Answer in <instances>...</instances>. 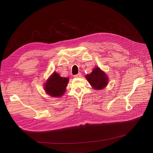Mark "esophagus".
<instances>
[{
    "mask_svg": "<svg viewBox=\"0 0 153 153\" xmlns=\"http://www.w3.org/2000/svg\"><path fill=\"white\" fill-rule=\"evenodd\" d=\"M81 76H82V74H81V73H79V74H78L77 75H74L75 78H80Z\"/></svg>",
    "mask_w": 153,
    "mask_h": 153,
    "instance_id": "34e87169",
    "label": "esophagus"
}]
</instances>
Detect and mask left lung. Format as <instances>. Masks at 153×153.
<instances>
[{
    "mask_svg": "<svg viewBox=\"0 0 153 153\" xmlns=\"http://www.w3.org/2000/svg\"><path fill=\"white\" fill-rule=\"evenodd\" d=\"M85 77L94 90H101L108 85V78L106 74L99 67L94 68L91 74Z\"/></svg>",
    "mask_w": 153,
    "mask_h": 153,
    "instance_id": "obj_1",
    "label": "left lung"
}]
</instances>
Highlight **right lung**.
I'll use <instances>...</instances> for the list:
<instances>
[{"mask_svg": "<svg viewBox=\"0 0 153 153\" xmlns=\"http://www.w3.org/2000/svg\"><path fill=\"white\" fill-rule=\"evenodd\" d=\"M68 78L62 77L56 72L51 75L45 84V90L53 97H60L66 91Z\"/></svg>", "mask_w": 153, "mask_h": 153, "instance_id": "obj_1", "label": "right lung"}]
</instances>
